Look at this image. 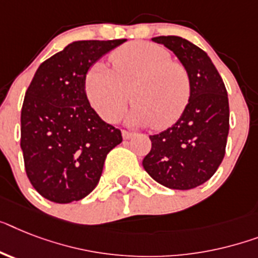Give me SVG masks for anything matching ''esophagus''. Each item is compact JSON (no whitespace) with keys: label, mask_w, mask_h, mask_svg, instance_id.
<instances>
[{"label":"esophagus","mask_w":258,"mask_h":258,"mask_svg":"<svg viewBox=\"0 0 258 258\" xmlns=\"http://www.w3.org/2000/svg\"><path fill=\"white\" fill-rule=\"evenodd\" d=\"M122 137H124V140H131V138L134 137V133L127 131H122Z\"/></svg>","instance_id":"esophagus-1"}]
</instances>
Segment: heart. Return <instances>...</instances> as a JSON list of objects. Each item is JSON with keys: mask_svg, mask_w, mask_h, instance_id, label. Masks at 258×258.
Segmentation results:
<instances>
[{"mask_svg": "<svg viewBox=\"0 0 258 258\" xmlns=\"http://www.w3.org/2000/svg\"><path fill=\"white\" fill-rule=\"evenodd\" d=\"M112 70L103 63L89 67L84 79L87 99L106 122L124 114L134 101L131 120L157 129L179 120L191 96L187 68L172 60L166 48L149 42H132L109 55Z\"/></svg>", "mask_w": 258, "mask_h": 258, "instance_id": "1", "label": "heart"}]
</instances>
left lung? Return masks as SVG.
<instances>
[{
	"label": "left lung",
	"instance_id": "obj_1",
	"mask_svg": "<svg viewBox=\"0 0 258 258\" xmlns=\"http://www.w3.org/2000/svg\"><path fill=\"white\" fill-rule=\"evenodd\" d=\"M153 40L171 50L187 68L191 96L175 124L150 136L152 150L142 166L162 186L191 190L207 182L224 158L229 132L227 89L202 48L175 35Z\"/></svg>",
	"mask_w": 258,
	"mask_h": 258
}]
</instances>
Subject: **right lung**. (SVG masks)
Listing matches in <instances>:
<instances>
[{"label": "right lung", "mask_w": 258, "mask_h": 258, "mask_svg": "<svg viewBox=\"0 0 258 258\" xmlns=\"http://www.w3.org/2000/svg\"><path fill=\"white\" fill-rule=\"evenodd\" d=\"M125 39L79 40L44 60L21 110V149L33 187L54 203L86 198L97 186L121 131L96 113L84 89L89 67Z\"/></svg>", "instance_id": "add662e5"}]
</instances>
